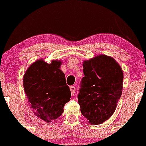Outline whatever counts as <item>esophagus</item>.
<instances>
[{
	"label": "esophagus",
	"mask_w": 146,
	"mask_h": 146,
	"mask_svg": "<svg viewBox=\"0 0 146 146\" xmlns=\"http://www.w3.org/2000/svg\"><path fill=\"white\" fill-rule=\"evenodd\" d=\"M70 90H71V95H73L75 94V87L73 86H70Z\"/></svg>",
	"instance_id": "esophagus-1"
}]
</instances>
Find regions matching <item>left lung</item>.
<instances>
[{"label": "left lung", "mask_w": 146, "mask_h": 146, "mask_svg": "<svg viewBox=\"0 0 146 146\" xmlns=\"http://www.w3.org/2000/svg\"><path fill=\"white\" fill-rule=\"evenodd\" d=\"M83 68L78 95L80 110L91 124H100L116 109L123 89V71L115 59L106 55L85 60Z\"/></svg>", "instance_id": "1"}]
</instances>
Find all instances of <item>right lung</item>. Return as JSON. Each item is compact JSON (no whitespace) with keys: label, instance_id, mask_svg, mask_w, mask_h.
<instances>
[{"label":"right lung","instance_id":"1","mask_svg":"<svg viewBox=\"0 0 146 146\" xmlns=\"http://www.w3.org/2000/svg\"><path fill=\"white\" fill-rule=\"evenodd\" d=\"M61 61L48 64L42 59L33 62L25 73L23 86L31 108L46 122L58 118L69 102L71 93L66 85Z\"/></svg>","mask_w":146,"mask_h":146}]
</instances>
